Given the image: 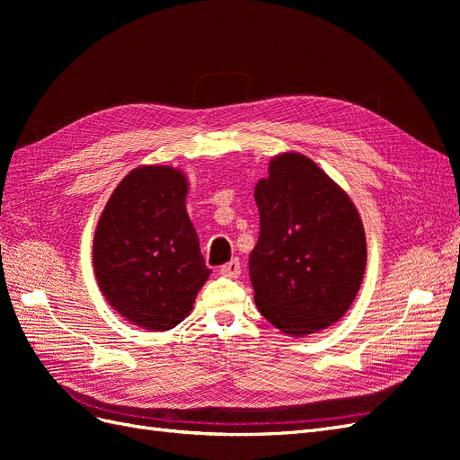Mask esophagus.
<instances>
[{
  "instance_id": "1",
  "label": "esophagus",
  "mask_w": 460,
  "mask_h": 460,
  "mask_svg": "<svg viewBox=\"0 0 460 460\" xmlns=\"http://www.w3.org/2000/svg\"><path fill=\"white\" fill-rule=\"evenodd\" d=\"M218 272L222 276H228V278H238L240 272H242V264H240L238 259H232V261L222 264V267L218 269Z\"/></svg>"
}]
</instances>
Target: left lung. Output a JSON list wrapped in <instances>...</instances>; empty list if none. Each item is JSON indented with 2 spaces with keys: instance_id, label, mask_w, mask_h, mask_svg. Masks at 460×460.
I'll use <instances>...</instances> for the list:
<instances>
[{
  "instance_id": "obj_1",
  "label": "left lung",
  "mask_w": 460,
  "mask_h": 460,
  "mask_svg": "<svg viewBox=\"0 0 460 460\" xmlns=\"http://www.w3.org/2000/svg\"><path fill=\"white\" fill-rule=\"evenodd\" d=\"M259 240L249 278L261 314L284 333L324 330L351 307L367 267L363 222L347 193L297 153L255 188Z\"/></svg>"
}]
</instances>
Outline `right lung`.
<instances>
[{
    "label": "right lung",
    "mask_w": 460,
    "mask_h": 460,
    "mask_svg": "<svg viewBox=\"0 0 460 460\" xmlns=\"http://www.w3.org/2000/svg\"><path fill=\"white\" fill-rule=\"evenodd\" d=\"M186 193L180 171L140 166L117 186L95 230L97 284L113 309L147 330L182 323L211 272L186 213Z\"/></svg>",
    "instance_id": "obj_1"
}]
</instances>
